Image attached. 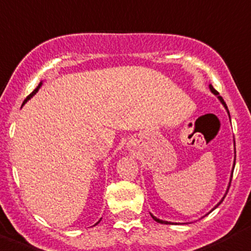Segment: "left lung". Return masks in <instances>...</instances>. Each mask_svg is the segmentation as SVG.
Masks as SVG:
<instances>
[{"label": "left lung", "instance_id": "8db88e82", "mask_svg": "<svg viewBox=\"0 0 251 251\" xmlns=\"http://www.w3.org/2000/svg\"><path fill=\"white\" fill-rule=\"evenodd\" d=\"M208 87H210V91H211V92H212V93H213V95H215V96H217V99H219V101H220V102H221V103H222V104H224V107H225V108H226V111H227V113H228V117H230V112H228V110H227V106H226L225 101H224V100H222V97H221V96H219V92H217L216 89L213 88V87H212V84H210V86H208ZM234 144H235V140H234ZM235 159H236V151H235V158H234V165H232V171H231V178H232V172H234V168H235ZM231 178H230V182H228V186H227V189H226V192H225V195H224V197H222V198H221V201H220V202H219V203H217V204H216V206L213 207V208H212V210H211V211H213V210H215V208H217V207H219V206H220V204H221V203H222V201H224V198H225V197H226V195H227V192H228V188H230V183H231ZM211 211H210V212H211ZM150 215H151V213H150ZM151 217H152V219H154V220H155V221H156V222H159V224H165V225H168V224H172V222H168V221H163V220H159V219H156V217H155V216H152V215H151Z\"/></svg>", "mask_w": 251, "mask_h": 251}]
</instances>
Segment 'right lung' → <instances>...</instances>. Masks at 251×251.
Segmentation results:
<instances>
[{
  "mask_svg": "<svg viewBox=\"0 0 251 251\" xmlns=\"http://www.w3.org/2000/svg\"><path fill=\"white\" fill-rule=\"evenodd\" d=\"M41 84H43V82H40V83H39V86H38V87H36V88H35V89H34V91H32V92H31V93H30V95H29V96H27V97H26V100H25V101H24L23 106H24V104H25V103H26V102L29 101V100H30V99H31L32 96H34V95H36V92H38V91H39V88H40V87H41ZM100 221H101V220H100ZM100 221H99V222H100ZM99 222H97V224H99ZM97 224H96V225H97Z\"/></svg>",
  "mask_w": 251,
  "mask_h": 251,
  "instance_id": "1",
  "label": "right lung"
}]
</instances>
